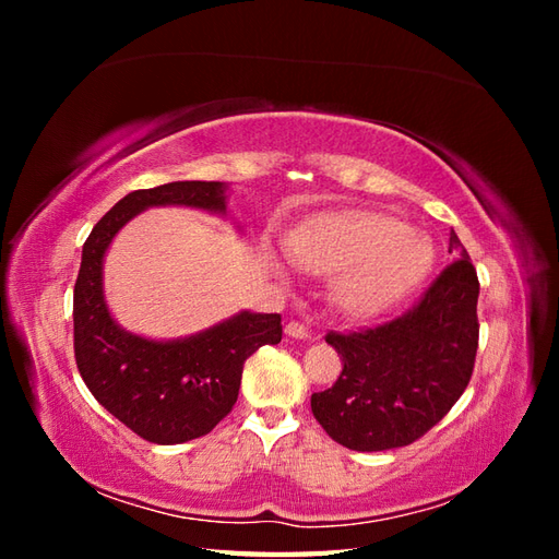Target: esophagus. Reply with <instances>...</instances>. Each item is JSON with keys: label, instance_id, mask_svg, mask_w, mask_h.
<instances>
[{"label": "esophagus", "instance_id": "1", "mask_svg": "<svg viewBox=\"0 0 559 559\" xmlns=\"http://www.w3.org/2000/svg\"><path fill=\"white\" fill-rule=\"evenodd\" d=\"M284 333L289 337H296V341H306V337H310V329L306 324H300V321H289Z\"/></svg>", "mask_w": 559, "mask_h": 559}]
</instances>
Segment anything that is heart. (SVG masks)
<instances>
[{"label":"heart","instance_id":"obj_1","mask_svg":"<svg viewBox=\"0 0 559 559\" xmlns=\"http://www.w3.org/2000/svg\"><path fill=\"white\" fill-rule=\"evenodd\" d=\"M289 257L314 275H341L335 300L352 317H376L427 277L433 249L425 233L382 214H326L296 226Z\"/></svg>","mask_w":559,"mask_h":559}]
</instances>
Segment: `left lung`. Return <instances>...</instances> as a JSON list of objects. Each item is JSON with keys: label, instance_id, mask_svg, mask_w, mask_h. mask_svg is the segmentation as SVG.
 Segmentation results:
<instances>
[{"label": "left lung", "instance_id": "left-lung-1", "mask_svg": "<svg viewBox=\"0 0 559 559\" xmlns=\"http://www.w3.org/2000/svg\"><path fill=\"white\" fill-rule=\"evenodd\" d=\"M450 253L456 259L405 314L366 331L326 333L343 373L310 405L335 443L357 452L411 445L464 394L478 349L480 284L454 230Z\"/></svg>", "mask_w": 559, "mask_h": 559}]
</instances>
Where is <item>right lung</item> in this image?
<instances>
[{"label": "right lung", "mask_w": 559, "mask_h": 559, "mask_svg": "<svg viewBox=\"0 0 559 559\" xmlns=\"http://www.w3.org/2000/svg\"><path fill=\"white\" fill-rule=\"evenodd\" d=\"M224 181H173L132 191L99 218L74 284V357L91 394L148 443L177 445L210 433L238 401L245 361L282 341V317L242 310L177 341H148L114 321L103 286L105 253L130 218L181 205L226 214Z\"/></svg>", "instance_id": "right-lung-1"}]
</instances>
